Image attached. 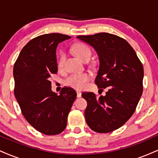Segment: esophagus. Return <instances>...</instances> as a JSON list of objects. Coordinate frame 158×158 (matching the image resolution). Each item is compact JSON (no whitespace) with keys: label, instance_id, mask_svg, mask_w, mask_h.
<instances>
[{"label":"esophagus","instance_id":"34e87169","mask_svg":"<svg viewBox=\"0 0 158 158\" xmlns=\"http://www.w3.org/2000/svg\"><path fill=\"white\" fill-rule=\"evenodd\" d=\"M77 97H81V93L80 91H79V90H77Z\"/></svg>","mask_w":158,"mask_h":158}]
</instances>
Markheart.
<instances>
[{
	"label": "heart",
	"mask_w": 158,
	"mask_h": 158,
	"mask_svg": "<svg viewBox=\"0 0 158 158\" xmlns=\"http://www.w3.org/2000/svg\"><path fill=\"white\" fill-rule=\"evenodd\" d=\"M73 51L79 59L82 61L89 60L92 56V51L88 45L83 43H77L74 45ZM64 56L61 55L58 61V67L61 68L63 67ZM90 79V75L87 73H75L69 76L64 80V84L75 89H82L85 88L87 81Z\"/></svg>",
	"instance_id": "1"
}]
</instances>
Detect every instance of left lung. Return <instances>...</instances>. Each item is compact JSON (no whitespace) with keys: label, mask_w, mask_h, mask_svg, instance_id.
Instances as JSON below:
<instances>
[{"label":"left lung","mask_w":158,"mask_h":158,"mask_svg":"<svg viewBox=\"0 0 158 158\" xmlns=\"http://www.w3.org/2000/svg\"><path fill=\"white\" fill-rule=\"evenodd\" d=\"M77 38L97 51L99 68L95 83L99 90H108L100 97L92 92L81 94L88 102L86 123L97 133L111 132L135 113L143 94V64L131 45L119 36L100 32Z\"/></svg>","instance_id":"obj_1"}]
</instances>
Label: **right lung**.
I'll use <instances>...</instances> for the list:
<instances>
[{
    "mask_svg": "<svg viewBox=\"0 0 158 158\" xmlns=\"http://www.w3.org/2000/svg\"><path fill=\"white\" fill-rule=\"evenodd\" d=\"M69 39L61 33L34 38L23 47L14 64V94L21 113L35 129L46 135L64 131L77 98V92L68 87L57 95L51 90L50 81L58 71L56 48Z\"/></svg>",
    "mask_w": 158,
    "mask_h": 158,
    "instance_id": "obj_1",
    "label": "right lung"
}]
</instances>
